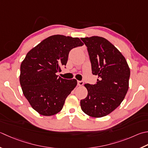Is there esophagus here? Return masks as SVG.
I'll return each instance as SVG.
<instances>
[{"label": "esophagus", "mask_w": 148, "mask_h": 148, "mask_svg": "<svg viewBox=\"0 0 148 148\" xmlns=\"http://www.w3.org/2000/svg\"><path fill=\"white\" fill-rule=\"evenodd\" d=\"M83 84H84V82H83V81H77V85L78 86H83Z\"/></svg>", "instance_id": "1"}]
</instances>
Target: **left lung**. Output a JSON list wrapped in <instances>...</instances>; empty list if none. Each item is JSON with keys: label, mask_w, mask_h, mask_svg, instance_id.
Here are the masks:
<instances>
[{"label": "left lung", "mask_w": 148, "mask_h": 148, "mask_svg": "<svg viewBox=\"0 0 148 148\" xmlns=\"http://www.w3.org/2000/svg\"><path fill=\"white\" fill-rule=\"evenodd\" d=\"M87 47L92 74L98 76L95 85L85 84L88 95L81 100L83 112L99 118L121 105L129 88L130 70L125 58L105 38H82Z\"/></svg>", "instance_id": "left-lung-1"}]
</instances>
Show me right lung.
Wrapping results in <instances>:
<instances>
[{"instance_id": "right-lung-1", "label": "right lung", "mask_w": 148, "mask_h": 148, "mask_svg": "<svg viewBox=\"0 0 148 148\" xmlns=\"http://www.w3.org/2000/svg\"><path fill=\"white\" fill-rule=\"evenodd\" d=\"M79 38L51 36L28 52L20 65V83L24 96L34 110L44 116L62 110L66 98L77 85L56 73L66 65L72 49L83 45Z\"/></svg>"}]
</instances>
